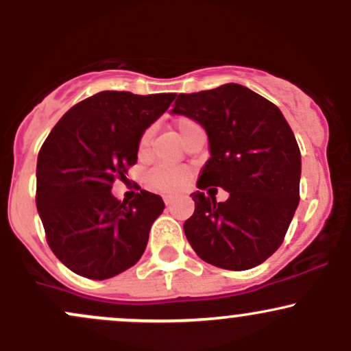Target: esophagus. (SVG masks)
Returning a JSON list of instances; mask_svg holds the SVG:
<instances>
[{
  "instance_id": "obj_1",
  "label": "esophagus",
  "mask_w": 351,
  "mask_h": 351,
  "mask_svg": "<svg viewBox=\"0 0 351 351\" xmlns=\"http://www.w3.org/2000/svg\"><path fill=\"white\" fill-rule=\"evenodd\" d=\"M163 201H165V204H167V206H171L173 201H175V198H171V196H165Z\"/></svg>"
}]
</instances>
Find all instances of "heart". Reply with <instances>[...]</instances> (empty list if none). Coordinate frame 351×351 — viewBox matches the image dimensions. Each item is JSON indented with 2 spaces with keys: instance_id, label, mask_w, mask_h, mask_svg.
Returning <instances> with one entry per match:
<instances>
[{
  "instance_id": "heart-1",
  "label": "heart",
  "mask_w": 351,
  "mask_h": 351,
  "mask_svg": "<svg viewBox=\"0 0 351 351\" xmlns=\"http://www.w3.org/2000/svg\"><path fill=\"white\" fill-rule=\"evenodd\" d=\"M198 125L189 117H178L175 119V130L183 138L191 127ZM152 142V128H147L138 140V155H147L150 150ZM191 178V170L188 167H168V165H158V167L152 168L150 171L145 175V183L147 186L156 193L162 195H175L181 191L188 180Z\"/></svg>"
}]
</instances>
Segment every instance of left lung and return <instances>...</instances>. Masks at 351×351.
I'll list each match as a JSON object with an SVG mask.
<instances>
[{"mask_svg": "<svg viewBox=\"0 0 351 351\" xmlns=\"http://www.w3.org/2000/svg\"><path fill=\"white\" fill-rule=\"evenodd\" d=\"M173 112L208 134L211 158L198 188L229 193L224 203L193 193L195 213L183 226L188 243L204 263L228 271L263 264L279 249L300 199V150L287 120L239 84L180 94Z\"/></svg>", "mask_w": 351, "mask_h": 351, "instance_id": "left-lung-1", "label": "left lung"}]
</instances>
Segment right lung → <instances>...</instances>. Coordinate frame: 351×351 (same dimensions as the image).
Returning <instances> with one entry per match:
<instances>
[{
	"mask_svg": "<svg viewBox=\"0 0 351 351\" xmlns=\"http://www.w3.org/2000/svg\"><path fill=\"white\" fill-rule=\"evenodd\" d=\"M173 100L175 94L99 92L67 110L44 140L36 206L51 251L72 272L110 279L142 257L163 199L140 189L119 201L110 189L127 180L143 130Z\"/></svg>",
	"mask_w": 351,
	"mask_h": 351,
	"instance_id": "obj_1",
	"label": "right lung"
}]
</instances>
